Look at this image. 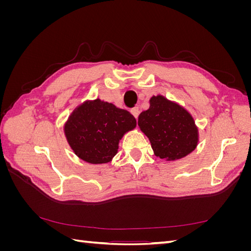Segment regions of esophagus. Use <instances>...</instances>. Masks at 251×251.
<instances>
[{
  "mask_svg": "<svg viewBox=\"0 0 251 251\" xmlns=\"http://www.w3.org/2000/svg\"><path fill=\"white\" fill-rule=\"evenodd\" d=\"M131 113H132V115L137 119L138 118V115H139V109L136 107V108H133L132 110H131Z\"/></svg>",
  "mask_w": 251,
  "mask_h": 251,
  "instance_id": "1",
  "label": "esophagus"
}]
</instances>
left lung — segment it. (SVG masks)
Returning a JSON list of instances; mask_svg holds the SVG:
<instances>
[{
    "instance_id": "8db88e82",
    "label": "left lung",
    "mask_w": 251,
    "mask_h": 251,
    "mask_svg": "<svg viewBox=\"0 0 251 251\" xmlns=\"http://www.w3.org/2000/svg\"><path fill=\"white\" fill-rule=\"evenodd\" d=\"M138 126L155 156L166 161L184 158L198 146L199 128L192 114L163 95L151 97L150 108L140 113Z\"/></svg>"
}]
</instances>
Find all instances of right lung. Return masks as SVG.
<instances>
[{
  "mask_svg": "<svg viewBox=\"0 0 251 251\" xmlns=\"http://www.w3.org/2000/svg\"><path fill=\"white\" fill-rule=\"evenodd\" d=\"M136 127L130 112L113 103L86 100L73 110L64 125L66 139L73 153L91 164L112 161L124 135Z\"/></svg>",
  "mask_w": 251,
  "mask_h": 251,
  "instance_id": "1",
  "label": "right lung"
}]
</instances>
